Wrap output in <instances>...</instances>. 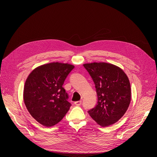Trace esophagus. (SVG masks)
Wrapping results in <instances>:
<instances>
[{
    "mask_svg": "<svg viewBox=\"0 0 157 157\" xmlns=\"http://www.w3.org/2000/svg\"><path fill=\"white\" fill-rule=\"evenodd\" d=\"M81 104V101H76V102H74V104H75V105H77V106L80 105Z\"/></svg>",
    "mask_w": 157,
    "mask_h": 157,
    "instance_id": "obj_1",
    "label": "esophagus"
}]
</instances>
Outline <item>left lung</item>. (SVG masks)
<instances>
[{
    "instance_id": "left-lung-1",
    "label": "left lung",
    "mask_w": 157,
    "mask_h": 157,
    "mask_svg": "<svg viewBox=\"0 0 157 157\" xmlns=\"http://www.w3.org/2000/svg\"><path fill=\"white\" fill-rule=\"evenodd\" d=\"M95 85L98 102L88 111L99 125L117 122L125 114L131 101V88L127 74L120 67L106 62L83 64Z\"/></svg>"
}]
</instances>
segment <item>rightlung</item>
Returning <instances> with one entry per match:
<instances>
[{"instance_id":"add662e5","label":"right lung","mask_w":157,"mask_h":157,"mask_svg":"<svg viewBox=\"0 0 157 157\" xmlns=\"http://www.w3.org/2000/svg\"><path fill=\"white\" fill-rule=\"evenodd\" d=\"M74 66L52 62L40 65L27 77L23 88V101L31 116L40 124L49 127L65 117L71 104L62 87Z\"/></svg>"}]
</instances>
